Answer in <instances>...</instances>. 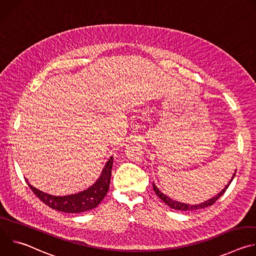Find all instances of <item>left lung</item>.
I'll use <instances>...</instances> for the list:
<instances>
[{"instance_id": "8db88e82", "label": "left lung", "mask_w": 256, "mask_h": 256, "mask_svg": "<svg viewBox=\"0 0 256 256\" xmlns=\"http://www.w3.org/2000/svg\"><path fill=\"white\" fill-rule=\"evenodd\" d=\"M235 171H236V170H235ZM235 174H236V172H234L232 178H231L230 181L228 182V184H227L220 192H218L216 196H212V198H210V200H206V202H200V204H184V202H176V200L170 198L169 196H167L166 194H164L156 186V184H154V182H153V188H154L155 194L161 198V200H163V202H164L168 206H170L171 208L177 210H200V208H206V206H212V204L216 202V200L220 198L224 194V192H226V190L229 188V186H230V184L232 182V180H233Z\"/></svg>"}]
</instances>
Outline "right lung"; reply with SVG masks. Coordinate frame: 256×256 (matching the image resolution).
Wrapping results in <instances>:
<instances>
[{"mask_svg": "<svg viewBox=\"0 0 256 256\" xmlns=\"http://www.w3.org/2000/svg\"><path fill=\"white\" fill-rule=\"evenodd\" d=\"M112 164L114 157L112 156L105 163L101 174L95 184L87 190L74 194H68L62 196H52L35 188L29 182H27V184L31 190L34 192V194L50 208L68 214L84 212L95 208L105 198L109 190V184H110Z\"/></svg>", "mask_w": 256, "mask_h": 256, "instance_id": "1", "label": "right lung"}]
</instances>
